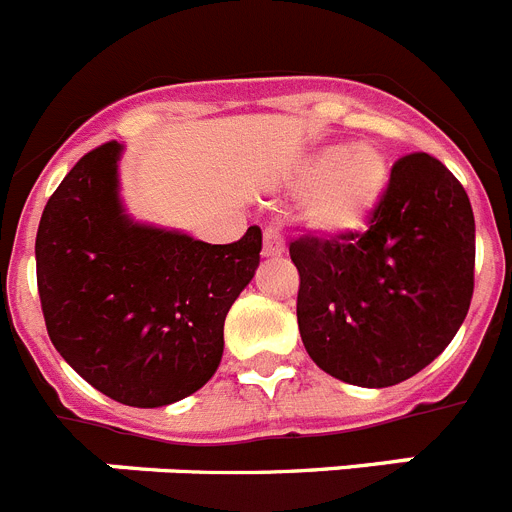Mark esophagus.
Wrapping results in <instances>:
<instances>
[{
    "mask_svg": "<svg viewBox=\"0 0 512 512\" xmlns=\"http://www.w3.org/2000/svg\"><path fill=\"white\" fill-rule=\"evenodd\" d=\"M261 253H264L266 259H277V256H282L284 253L282 235H279V230L274 228V225H269V228L264 230V251Z\"/></svg>",
    "mask_w": 512,
    "mask_h": 512,
    "instance_id": "1",
    "label": "esophagus"
}]
</instances>
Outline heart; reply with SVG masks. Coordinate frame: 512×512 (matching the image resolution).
<instances>
[{
  "label": "heart",
  "mask_w": 512,
  "mask_h": 512,
  "mask_svg": "<svg viewBox=\"0 0 512 512\" xmlns=\"http://www.w3.org/2000/svg\"><path fill=\"white\" fill-rule=\"evenodd\" d=\"M392 182L390 156L369 140L323 146L297 166L292 192L302 200V220L323 238H348L369 228Z\"/></svg>",
  "instance_id": "obj_1"
}]
</instances>
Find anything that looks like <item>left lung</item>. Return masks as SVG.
I'll return each instance as SVG.
<instances>
[{"label": "left lung", "instance_id": "1", "mask_svg": "<svg viewBox=\"0 0 512 512\" xmlns=\"http://www.w3.org/2000/svg\"><path fill=\"white\" fill-rule=\"evenodd\" d=\"M300 271L297 325L330 377L392 387L431 364L467 318L474 212L454 174L428 153L392 166L366 233L289 243Z\"/></svg>", "mask_w": 512, "mask_h": 512}]
</instances>
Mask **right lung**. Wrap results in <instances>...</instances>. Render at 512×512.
Instances as JSON below:
<instances>
[{"label":"right lung","instance_id":"obj_1","mask_svg":"<svg viewBox=\"0 0 512 512\" xmlns=\"http://www.w3.org/2000/svg\"><path fill=\"white\" fill-rule=\"evenodd\" d=\"M122 143L94 148L45 205L38 292L58 354L94 390L164 408L210 382L223 325L259 269L261 230L212 246L133 220L120 197Z\"/></svg>","mask_w":512,"mask_h":512}]
</instances>
